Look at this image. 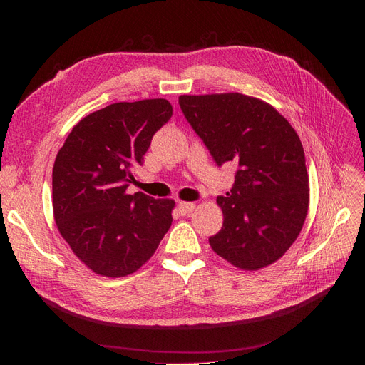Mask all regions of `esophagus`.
I'll use <instances>...</instances> for the list:
<instances>
[{"label":"esophagus","mask_w":365,"mask_h":365,"mask_svg":"<svg viewBox=\"0 0 365 365\" xmlns=\"http://www.w3.org/2000/svg\"><path fill=\"white\" fill-rule=\"evenodd\" d=\"M195 210V204L193 202H178V212L181 215H190Z\"/></svg>","instance_id":"obj_1"}]
</instances>
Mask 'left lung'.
<instances>
[{
    "label": "left lung",
    "mask_w": 365,
    "mask_h": 365,
    "mask_svg": "<svg viewBox=\"0 0 365 365\" xmlns=\"http://www.w3.org/2000/svg\"><path fill=\"white\" fill-rule=\"evenodd\" d=\"M181 111L215 163L237 164L219 196L224 224L208 239L235 267L256 271L289 250L307 215L309 178L302 141L289 121L259 98L239 93L180 96Z\"/></svg>",
    "instance_id": "1"
}]
</instances>
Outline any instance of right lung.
<instances>
[{
  "mask_svg": "<svg viewBox=\"0 0 365 365\" xmlns=\"http://www.w3.org/2000/svg\"><path fill=\"white\" fill-rule=\"evenodd\" d=\"M172 117L165 98L118 102L77 123L53 165V212L88 268L125 277L145 264L172 225V200L128 195L130 168Z\"/></svg>",
  "mask_w": 365,
  "mask_h": 365,
  "instance_id": "obj_1",
  "label": "right lung"
}]
</instances>
